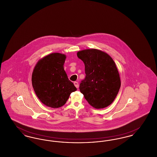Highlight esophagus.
<instances>
[{"label":"esophagus","mask_w":157,"mask_h":157,"mask_svg":"<svg viewBox=\"0 0 157 157\" xmlns=\"http://www.w3.org/2000/svg\"><path fill=\"white\" fill-rule=\"evenodd\" d=\"M74 85H75V87H76V88H79V83H78V82H74Z\"/></svg>","instance_id":"obj_1"}]
</instances>
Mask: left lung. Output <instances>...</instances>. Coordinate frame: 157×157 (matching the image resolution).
Instances as JSON below:
<instances>
[{
    "instance_id": "obj_1",
    "label": "left lung",
    "mask_w": 157,
    "mask_h": 157,
    "mask_svg": "<svg viewBox=\"0 0 157 157\" xmlns=\"http://www.w3.org/2000/svg\"><path fill=\"white\" fill-rule=\"evenodd\" d=\"M85 64L86 76L79 90L88 102L95 109H102L112 104L120 87L118 69L112 58L97 49H88L77 52Z\"/></svg>"
}]
</instances>
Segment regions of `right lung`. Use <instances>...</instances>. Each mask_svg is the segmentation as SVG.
I'll use <instances>...</instances> for the list:
<instances>
[{
	"label": "right lung",
	"instance_id": "add662e5",
	"mask_svg": "<svg viewBox=\"0 0 157 157\" xmlns=\"http://www.w3.org/2000/svg\"><path fill=\"white\" fill-rule=\"evenodd\" d=\"M66 58L65 54L52 53L39 60L33 69L32 86L41 102L48 107L62 106L77 90L64 70Z\"/></svg>",
	"mask_w": 157,
	"mask_h": 157
}]
</instances>
